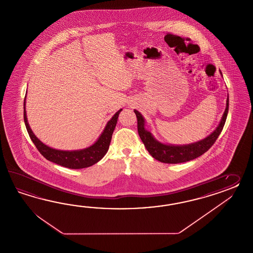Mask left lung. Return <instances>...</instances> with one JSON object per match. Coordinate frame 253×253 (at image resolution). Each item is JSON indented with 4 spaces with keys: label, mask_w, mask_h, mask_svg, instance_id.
Listing matches in <instances>:
<instances>
[{
    "label": "left lung",
    "mask_w": 253,
    "mask_h": 253,
    "mask_svg": "<svg viewBox=\"0 0 253 253\" xmlns=\"http://www.w3.org/2000/svg\"><path fill=\"white\" fill-rule=\"evenodd\" d=\"M228 104H229V100L227 96L225 112L222 116L218 126L211 134H209L208 136L205 137V139L200 140L198 142L189 144H182V145L163 144L157 141L152 134V132L145 129V120L143 115L138 110L134 109V112L137 117V127H138L139 136L143 141L145 148L149 152L151 156L162 163L178 164V163H183V162L195 159L200 156H202L203 154H205L206 151L209 150L210 147L214 144V142L218 138L219 134L223 130V127L225 125V120L227 117Z\"/></svg>",
    "instance_id": "left-lung-1"
}]
</instances>
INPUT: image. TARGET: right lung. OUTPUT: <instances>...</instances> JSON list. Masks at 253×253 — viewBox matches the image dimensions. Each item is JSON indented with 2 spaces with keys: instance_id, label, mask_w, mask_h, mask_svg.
I'll return each mask as SVG.
<instances>
[{
  "instance_id": "right-lung-1",
  "label": "right lung",
  "mask_w": 253,
  "mask_h": 253,
  "mask_svg": "<svg viewBox=\"0 0 253 253\" xmlns=\"http://www.w3.org/2000/svg\"><path fill=\"white\" fill-rule=\"evenodd\" d=\"M27 97V96H26ZM123 109L118 110L113 117L109 120L104 128L102 133L97 138L96 142L86 148L79 150H59L43 144L41 140L36 136L31 130L28 122L26 111V98L24 100V121L28 130V134L32 142L34 143L41 155L48 159V161L55 164L60 165L72 169H80L88 168L101 160L109 150V144L111 141L112 133L116 127L118 117Z\"/></svg>"
}]
</instances>
